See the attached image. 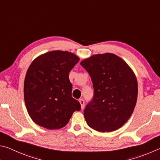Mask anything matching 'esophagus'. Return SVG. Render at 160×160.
Segmentation results:
<instances>
[{"label":"esophagus","mask_w":160,"mask_h":160,"mask_svg":"<svg viewBox=\"0 0 160 160\" xmlns=\"http://www.w3.org/2000/svg\"><path fill=\"white\" fill-rule=\"evenodd\" d=\"M79 102H80V104H81V106H82V109L84 108V105H85L84 100H83V99H80L79 100Z\"/></svg>","instance_id":"obj_1"}]
</instances>
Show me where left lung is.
Returning a JSON list of instances; mask_svg holds the SVG:
<instances>
[{
	"mask_svg": "<svg viewBox=\"0 0 160 160\" xmlns=\"http://www.w3.org/2000/svg\"><path fill=\"white\" fill-rule=\"evenodd\" d=\"M90 75L93 97L83 110L89 127L110 132L122 127L132 114L138 96L136 76L128 64L112 53L81 62Z\"/></svg>",
	"mask_w": 160,
	"mask_h": 160,
	"instance_id": "obj_1",
	"label": "left lung"
}]
</instances>
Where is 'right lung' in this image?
I'll use <instances>...</instances> for the list:
<instances>
[{"mask_svg":"<svg viewBox=\"0 0 160 160\" xmlns=\"http://www.w3.org/2000/svg\"><path fill=\"white\" fill-rule=\"evenodd\" d=\"M79 61L73 53L55 50L39 56L31 64L24 79L25 105L31 118L48 129L67 124L72 114L81 110L72 96L69 72Z\"/></svg>","mask_w":160,"mask_h":160,"instance_id":"add662e5","label":"right lung"}]
</instances>
